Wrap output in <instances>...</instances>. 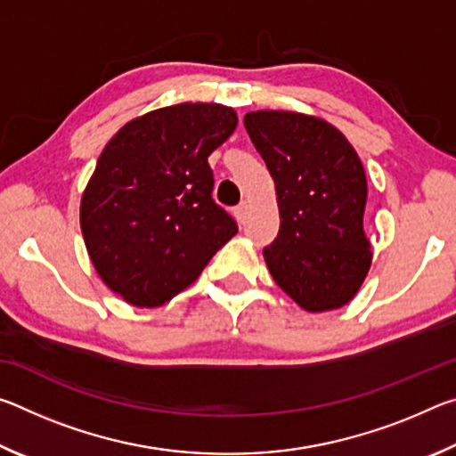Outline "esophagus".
I'll use <instances>...</instances> for the list:
<instances>
[{
  "label": "esophagus",
  "mask_w": 456,
  "mask_h": 456,
  "mask_svg": "<svg viewBox=\"0 0 456 456\" xmlns=\"http://www.w3.org/2000/svg\"><path fill=\"white\" fill-rule=\"evenodd\" d=\"M247 215H249V203H247V200H241V203L235 207V217L239 223H245Z\"/></svg>",
  "instance_id": "1"
}]
</instances>
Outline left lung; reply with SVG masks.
Here are the masks:
<instances>
[{
  "label": "left lung",
  "mask_w": 456,
  "mask_h": 456,
  "mask_svg": "<svg viewBox=\"0 0 456 456\" xmlns=\"http://www.w3.org/2000/svg\"><path fill=\"white\" fill-rule=\"evenodd\" d=\"M243 125L265 160L280 207V233L264 249L269 273L302 310H339L372 265L358 152L334 125L312 114L253 110Z\"/></svg>",
  "instance_id": "8db88e82"
}]
</instances>
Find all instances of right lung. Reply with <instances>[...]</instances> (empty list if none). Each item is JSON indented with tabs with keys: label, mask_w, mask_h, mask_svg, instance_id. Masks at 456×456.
<instances>
[{
	"label": "right lung",
	"mask_w": 456,
	"mask_h": 456,
	"mask_svg": "<svg viewBox=\"0 0 456 456\" xmlns=\"http://www.w3.org/2000/svg\"><path fill=\"white\" fill-rule=\"evenodd\" d=\"M235 128L231 106L181 102L128 120L100 152L80 227L100 280L126 304H167L237 233L207 163Z\"/></svg>",
	"instance_id": "1"
}]
</instances>
